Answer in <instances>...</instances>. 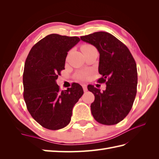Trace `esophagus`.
I'll return each instance as SVG.
<instances>
[{
    "label": "esophagus",
    "mask_w": 159,
    "mask_h": 159,
    "mask_svg": "<svg viewBox=\"0 0 159 159\" xmlns=\"http://www.w3.org/2000/svg\"><path fill=\"white\" fill-rule=\"evenodd\" d=\"M82 86H83V91H84V92H86L87 91V85H85V84H84V85H83Z\"/></svg>",
    "instance_id": "obj_1"
}]
</instances>
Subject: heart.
<instances>
[{"label": "heart", "instance_id": "b5f03b06", "mask_svg": "<svg viewBox=\"0 0 159 159\" xmlns=\"http://www.w3.org/2000/svg\"><path fill=\"white\" fill-rule=\"evenodd\" d=\"M93 48L94 47L90 44H84L81 46V50L84 53ZM89 71H82V72H80L78 73L77 78L80 80H87L89 78Z\"/></svg>", "mask_w": 159, "mask_h": 159}]
</instances>
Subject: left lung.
<instances>
[{
  "label": "left lung",
  "mask_w": 159,
  "mask_h": 159,
  "mask_svg": "<svg viewBox=\"0 0 159 159\" xmlns=\"http://www.w3.org/2000/svg\"><path fill=\"white\" fill-rule=\"evenodd\" d=\"M82 41L94 46L100 53L98 83H106V89L89 85L95 100L91 104L98 122L114 125L123 120L132 109L137 93V65L130 50L116 37L99 31L81 36Z\"/></svg>",
  "instance_id": "left-lung-1"
}]
</instances>
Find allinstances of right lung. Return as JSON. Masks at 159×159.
<instances>
[{"label": "right lung", "instance_id": "obj_1", "mask_svg": "<svg viewBox=\"0 0 159 159\" xmlns=\"http://www.w3.org/2000/svg\"><path fill=\"white\" fill-rule=\"evenodd\" d=\"M80 41L78 37L50 34L32 47L23 73L24 99L33 119L43 128L59 130L70 123L72 109L83 96L74 83L60 91L56 80L65 69L67 52Z\"/></svg>", "mask_w": 159, "mask_h": 159}]
</instances>
